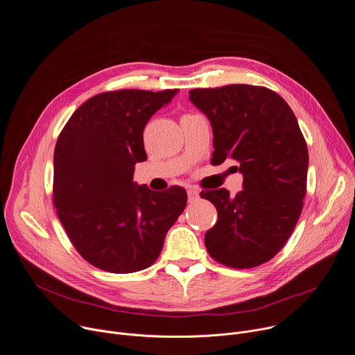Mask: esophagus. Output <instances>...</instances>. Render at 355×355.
<instances>
[{
	"instance_id": "esophagus-1",
	"label": "esophagus",
	"mask_w": 355,
	"mask_h": 355,
	"mask_svg": "<svg viewBox=\"0 0 355 355\" xmlns=\"http://www.w3.org/2000/svg\"><path fill=\"white\" fill-rule=\"evenodd\" d=\"M187 196H189V202H196L199 199V190L192 187L187 190Z\"/></svg>"
}]
</instances>
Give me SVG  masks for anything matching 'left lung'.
I'll list each match as a JSON object with an SVG mask.
<instances>
[{"instance_id": "8db88e82", "label": "left lung", "mask_w": 355, "mask_h": 355, "mask_svg": "<svg viewBox=\"0 0 355 355\" xmlns=\"http://www.w3.org/2000/svg\"><path fill=\"white\" fill-rule=\"evenodd\" d=\"M213 128L211 165L239 163L243 190H203L217 209L205 236L211 259L253 268L275 257L291 236L307 190L309 150L295 115L275 91L244 84L190 91Z\"/></svg>"}]
</instances>
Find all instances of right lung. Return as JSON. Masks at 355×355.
I'll return each instance as SVG.
<instances>
[{"label": "right lung", "mask_w": 355, "mask_h": 355, "mask_svg": "<svg viewBox=\"0 0 355 355\" xmlns=\"http://www.w3.org/2000/svg\"><path fill=\"white\" fill-rule=\"evenodd\" d=\"M178 89H119L80 105L53 152L52 202L76 252L89 264L125 275L152 266L187 203L186 190L153 192L133 182L146 160L144 129Z\"/></svg>", "instance_id": "right-lung-1"}]
</instances>
